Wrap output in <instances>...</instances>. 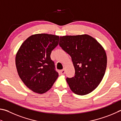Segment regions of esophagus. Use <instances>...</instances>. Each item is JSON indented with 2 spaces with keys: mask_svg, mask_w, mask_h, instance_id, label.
Wrapping results in <instances>:
<instances>
[{
  "mask_svg": "<svg viewBox=\"0 0 121 121\" xmlns=\"http://www.w3.org/2000/svg\"><path fill=\"white\" fill-rule=\"evenodd\" d=\"M60 72H61V73L62 74H64L65 73V69L64 68V69H63L62 70H61V71H60Z\"/></svg>",
  "mask_w": 121,
  "mask_h": 121,
  "instance_id": "obj_1",
  "label": "esophagus"
}]
</instances>
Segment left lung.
Returning a JSON list of instances; mask_svg holds the SVG:
<instances>
[{
	"label": "left lung",
	"mask_w": 121,
	"mask_h": 121,
	"mask_svg": "<svg viewBox=\"0 0 121 121\" xmlns=\"http://www.w3.org/2000/svg\"><path fill=\"white\" fill-rule=\"evenodd\" d=\"M59 45L71 57L74 76L67 78L70 89L78 95L91 93L97 87L105 74L107 56L96 39L87 34L60 38Z\"/></svg>",
	"instance_id": "8db88e82"
}]
</instances>
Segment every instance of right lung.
I'll return each instance as SVG.
<instances>
[{
    "label": "right lung",
    "mask_w": 121,
    "mask_h": 121,
    "mask_svg": "<svg viewBox=\"0 0 121 121\" xmlns=\"http://www.w3.org/2000/svg\"><path fill=\"white\" fill-rule=\"evenodd\" d=\"M59 36L48 34L32 35L17 51L15 63L19 77L33 91L43 94L51 89L59 74L51 59Z\"/></svg>",
    "instance_id": "1"
}]
</instances>
